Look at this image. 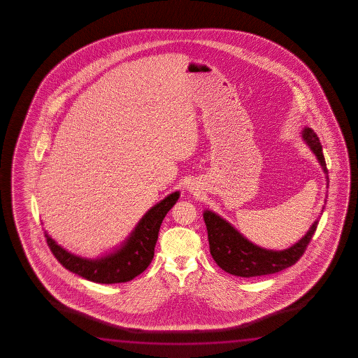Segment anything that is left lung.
<instances>
[{
	"label": "left lung",
	"mask_w": 358,
	"mask_h": 358,
	"mask_svg": "<svg viewBox=\"0 0 358 358\" xmlns=\"http://www.w3.org/2000/svg\"><path fill=\"white\" fill-rule=\"evenodd\" d=\"M302 138L308 144L310 150L315 152L328 182L327 165L317 134L310 127H304ZM203 217L208 231V241L213 259L225 272L243 278L280 272L297 263L306 252L320 222V219H317L306 236L289 248L271 250L249 242L233 225L220 218L215 213L206 210Z\"/></svg>",
	"instance_id": "8db88e82"
}]
</instances>
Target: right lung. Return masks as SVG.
<instances>
[{"label": "right lung", "mask_w": 358, "mask_h": 358, "mask_svg": "<svg viewBox=\"0 0 358 358\" xmlns=\"http://www.w3.org/2000/svg\"><path fill=\"white\" fill-rule=\"evenodd\" d=\"M179 192H174L152 206L140 219L120 248L96 259H87L67 252L45 231L46 242L55 258L70 272L83 278L101 285L129 282L144 272L152 263L160 225L166 213L179 199Z\"/></svg>", "instance_id": "right-lung-1"}]
</instances>
